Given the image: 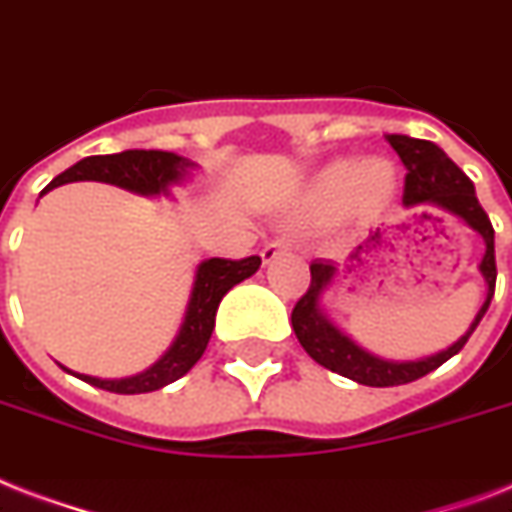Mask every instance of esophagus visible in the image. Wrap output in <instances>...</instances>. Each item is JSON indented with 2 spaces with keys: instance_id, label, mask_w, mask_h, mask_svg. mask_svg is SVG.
<instances>
[{
  "instance_id": "obj_1",
  "label": "esophagus",
  "mask_w": 512,
  "mask_h": 512,
  "mask_svg": "<svg viewBox=\"0 0 512 512\" xmlns=\"http://www.w3.org/2000/svg\"><path fill=\"white\" fill-rule=\"evenodd\" d=\"M288 251H291V248H288L285 240H272V243H267L261 248V259H264V264H269V261H275L277 256H283V253Z\"/></svg>"
}]
</instances>
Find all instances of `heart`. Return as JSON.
<instances>
[{"instance_id":"heart-1","label":"heart","mask_w":512,"mask_h":512,"mask_svg":"<svg viewBox=\"0 0 512 512\" xmlns=\"http://www.w3.org/2000/svg\"><path fill=\"white\" fill-rule=\"evenodd\" d=\"M400 176L390 160L342 157L315 178L310 189V211L323 219H336L347 208L360 216H376L398 194Z\"/></svg>"}]
</instances>
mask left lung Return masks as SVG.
I'll return each instance as SVG.
<instances>
[{"label":"left lung","instance_id":"obj_1","mask_svg":"<svg viewBox=\"0 0 512 512\" xmlns=\"http://www.w3.org/2000/svg\"><path fill=\"white\" fill-rule=\"evenodd\" d=\"M390 146L398 152V157L406 165V186H403V205L406 208H430V211H449L454 216L470 224V227L483 237L486 243V253H483L481 269L483 280H486V301L481 304V310L465 331V336H459L457 342L451 344L449 350L435 352L430 358L419 360H382L366 352L363 347L352 342L350 336H344L331 320L320 310V293L326 291L331 280L336 275L334 261H312L310 264V288L307 293L296 301V307L291 312L293 331L296 339L307 350L312 360H318L320 366L342 374L347 379L366 387H395V384L417 382L438 366H443L446 360L454 358L475 326L481 323L486 315L494 296V283H497V261H494V227H491L489 216L481 208V202L475 197L473 181L446 157L441 146H435L433 141H422V138L398 136L392 133L387 136Z\"/></svg>","mask_w":512,"mask_h":512}]
</instances>
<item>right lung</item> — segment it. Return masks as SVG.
I'll return each mask as SVG.
<instances>
[{"label": "right lung", "mask_w": 512, "mask_h": 512, "mask_svg": "<svg viewBox=\"0 0 512 512\" xmlns=\"http://www.w3.org/2000/svg\"><path fill=\"white\" fill-rule=\"evenodd\" d=\"M189 168L194 162L186 157H178L173 152H160V149H128L120 154H95L85 157L69 170H63L61 176H55L47 189H55L71 181H104L114 184L128 192L144 194V197H157L168 194V189L178 181L189 176ZM45 189V192H47ZM261 267L259 256L248 259H205L194 272V285L186 304L184 323L178 328L176 339L168 347L154 366L136 376L125 379H95V376L77 374L82 382H90L95 387L120 395H138V392H154L165 384L176 382L189 371V368L202 358V352L211 342L213 326H216V310L229 288L243 283L245 277H251Z\"/></svg>", "instance_id": "right-lung-1"}]
</instances>
